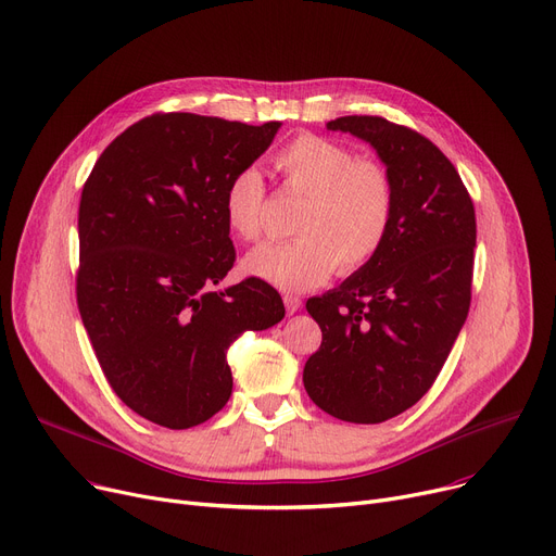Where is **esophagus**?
Wrapping results in <instances>:
<instances>
[{"label":"esophagus","mask_w":556,"mask_h":556,"mask_svg":"<svg viewBox=\"0 0 556 556\" xmlns=\"http://www.w3.org/2000/svg\"><path fill=\"white\" fill-rule=\"evenodd\" d=\"M283 306H286L288 315H292L302 308V300L298 298V294H283Z\"/></svg>","instance_id":"34e87169"}]
</instances>
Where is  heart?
<instances>
[{"instance_id": "1", "label": "heart", "mask_w": 556, "mask_h": 556, "mask_svg": "<svg viewBox=\"0 0 556 556\" xmlns=\"http://www.w3.org/2000/svg\"><path fill=\"white\" fill-rule=\"evenodd\" d=\"M290 190L306 197L294 232L283 243H264L243 258V270L279 290L321 286L332 273H355L382 250L395 210L393 180L374 159H355L349 147L304 134L273 159ZM264 178L254 167L237 172L224 190V216L243 241L262 235Z\"/></svg>"}]
</instances>
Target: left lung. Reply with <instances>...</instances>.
Wrapping results in <instances>:
<instances>
[{
  "mask_svg": "<svg viewBox=\"0 0 556 556\" xmlns=\"http://www.w3.org/2000/svg\"><path fill=\"white\" fill-rule=\"evenodd\" d=\"M326 129L374 147L395 210L374 262L306 302L321 346L304 366V387L332 418L378 425L429 391L467 319L476 214L456 167L418 131L378 116H344Z\"/></svg>",
  "mask_w": 556,
  "mask_h": 556,
  "instance_id": "1",
  "label": "left lung"
}]
</instances>
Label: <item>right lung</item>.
<instances>
[{
    "label": "right lung",
    "mask_w": 556,
    "mask_h": 556,
    "mask_svg": "<svg viewBox=\"0 0 556 556\" xmlns=\"http://www.w3.org/2000/svg\"><path fill=\"white\" fill-rule=\"evenodd\" d=\"M279 127L156 114L111 142L85 182L78 308L111 389L150 422L190 429L224 409L228 346L286 315L256 277L210 290L235 264L226 185Z\"/></svg>",
    "instance_id": "right-lung-1"
}]
</instances>
